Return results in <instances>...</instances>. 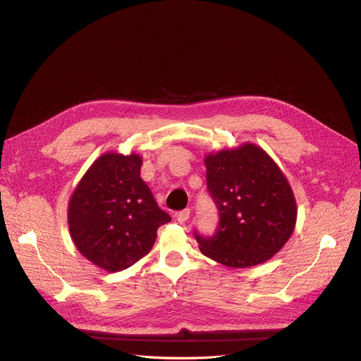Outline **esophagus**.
<instances>
[{
    "label": "esophagus",
    "mask_w": 361,
    "mask_h": 361,
    "mask_svg": "<svg viewBox=\"0 0 361 361\" xmlns=\"http://www.w3.org/2000/svg\"><path fill=\"white\" fill-rule=\"evenodd\" d=\"M176 216H177V221L180 224H184V222L188 221V218H190V209H184V211L178 212Z\"/></svg>",
    "instance_id": "34e87169"
}]
</instances>
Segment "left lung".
Segmentation results:
<instances>
[{
    "instance_id": "1",
    "label": "left lung",
    "mask_w": 361,
    "mask_h": 361,
    "mask_svg": "<svg viewBox=\"0 0 361 361\" xmlns=\"http://www.w3.org/2000/svg\"><path fill=\"white\" fill-rule=\"evenodd\" d=\"M204 165L219 226L211 238L196 234L200 252L228 268L269 260L290 240L297 222V203L286 174L250 142L209 152Z\"/></svg>"
}]
</instances>
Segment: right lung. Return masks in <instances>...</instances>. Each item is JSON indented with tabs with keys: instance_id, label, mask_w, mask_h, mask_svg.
Wrapping results in <instances>:
<instances>
[{
	"instance_id": "right-lung-1",
	"label": "right lung",
	"mask_w": 361,
	"mask_h": 361,
	"mask_svg": "<svg viewBox=\"0 0 361 361\" xmlns=\"http://www.w3.org/2000/svg\"><path fill=\"white\" fill-rule=\"evenodd\" d=\"M142 157L108 150L87 168L67 207L70 237L82 256L106 272H120L154 247L171 221L140 178Z\"/></svg>"
}]
</instances>
